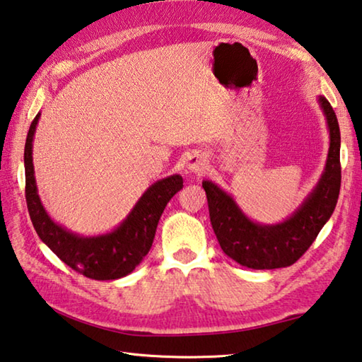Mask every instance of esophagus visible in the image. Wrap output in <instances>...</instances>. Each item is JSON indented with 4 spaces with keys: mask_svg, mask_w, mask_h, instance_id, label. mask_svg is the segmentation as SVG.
<instances>
[{
    "mask_svg": "<svg viewBox=\"0 0 362 362\" xmlns=\"http://www.w3.org/2000/svg\"><path fill=\"white\" fill-rule=\"evenodd\" d=\"M207 166H209V160H207L206 153L194 152V153H189L187 156V170L189 174L201 175L206 173Z\"/></svg>",
    "mask_w": 362,
    "mask_h": 362,
    "instance_id": "34e87169",
    "label": "esophagus"
}]
</instances>
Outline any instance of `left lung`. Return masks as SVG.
Instances as JSON below:
<instances>
[{"label": "left lung", "instance_id": "obj_1", "mask_svg": "<svg viewBox=\"0 0 362 362\" xmlns=\"http://www.w3.org/2000/svg\"><path fill=\"white\" fill-rule=\"evenodd\" d=\"M329 131V150L323 174L291 216L275 225H261L242 212L233 196L212 180H204L210 223L223 252L250 269H279L294 264L331 218L340 192V129L336 112L318 96Z\"/></svg>", "mask_w": 362, "mask_h": 362}]
</instances>
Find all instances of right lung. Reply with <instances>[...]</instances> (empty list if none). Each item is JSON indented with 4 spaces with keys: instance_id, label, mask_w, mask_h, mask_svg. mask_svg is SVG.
<instances>
[{
    "instance_id": "add662e5",
    "label": "right lung",
    "mask_w": 362,
    "mask_h": 362,
    "mask_svg": "<svg viewBox=\"0 0 362 362\" xmlns=\"http://www.w3.org/2000/svg\"><path fill=\"white\" fill-rule=\"evenodd\" d=\"M37 114L25 142V198L30 218L45 245L64 264L93 280H115L131 274L146 258L158 226L160 216L170 198L183 188L182 175L174 174L150 185L114 231L100 235H81L50 218L37 194L33 139L37 127Z\"/></svg>"
}]
</instances>
